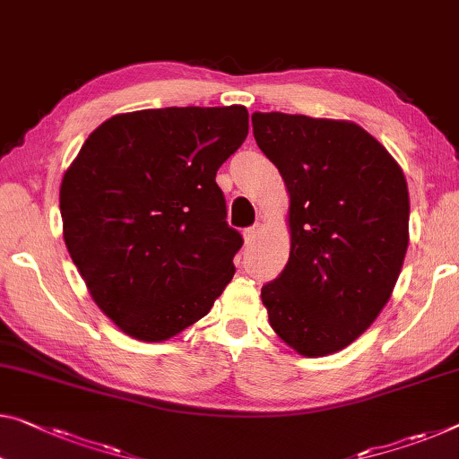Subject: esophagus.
<instances>
[{"mask_svg": "<svg viewBox=\"0 0 459 459\" xmlns=\"http://www.w3.org/2000/svg\"><path fill=\"white\" fill-rule=\"evenodd\" d=\"M258 225H252V228H246L244 230V239H246V244H254V239H256V236H258Z\"/></svg>", "mask_w": 459, "mask_h": 459, "instance_id": "34e87169", "label": "esophagus"}]
</instances>
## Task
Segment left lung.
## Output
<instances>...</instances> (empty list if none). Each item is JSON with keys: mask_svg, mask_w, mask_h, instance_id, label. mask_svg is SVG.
Returning <instances> with one entry per match:
<instances>
[{"mask_svg": "<svg viewBox=\"0 0 459 459\" xmlns=\"http://www.w3.org/2000/svg\"><path fill=\"white\" fill-rule=\"evenodd\" d=\"M252 131L291 196V252L260 298L289 347L330 355L371 326L396 285L408 248L406 178L355 123L254 112Z\"/></svg>", "mask_w": 459, "mask_h": 459, "instance_id": "8db88e82", "label": "left lung"}]
</instances>
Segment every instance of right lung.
I'll use <instances>...</instances> for the list:
<instances>
[{
  "label": "right lung",
  "instance_id": "obj_1",
  "mask_svg": "<svg viewBox=\"0 0 459 459\" xmlns=\"http://www.w3.org/2000/svg\"><path fill=\"white\" fill-rule=\"evenodd\" d=\"M248 135V110L117 115L63 176V238L91 298L123 333L166 341L209 314L244 238L228 225L220 166Z\"/></svg>",
  "mask_w": 459,
  "mask_h": 459
}]
</instances>
